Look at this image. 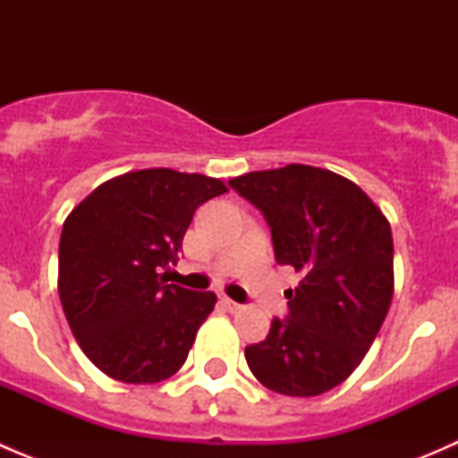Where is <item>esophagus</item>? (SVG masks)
<instances>
[{
	"instance_id": "obj_1",
	"label": "esophagus",
	"mask_w": 458,
	"mask_h": 458,
	"mask_svg": "<svg viewBox=\"0 0 458 458\" xmlns=\"http://www.w3.org/2000/svg\"><path fill=\"white\" fill-rule=\"evenodd\" d=\"M221 303H224V306L228 308L230 312H237V310H242V303L233 301V299H230V297H225V294H224V297H221Z\"/></svg>"
}]
</instances>
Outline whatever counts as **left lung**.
<instances>
[{
    "label": "left lung",
    "mask_w": 458,
    "mask_h": 458,
    "mask_svg": "<svg viewBox=\"0 0 458 458\" xmlns=\"http://www.w3.org/2000/svg\"><path fill=\"white\" fill-rule=\"evenodd\" d=\"M230 186L263 212L276 263L301 275L285 293L288 317L246 348L248 368L279 394H323L357 370L390 310V224L357 183L315 165L257 170Z\"/></svg>",
    "instance_id": "left-lung-1"
}]
</instances>
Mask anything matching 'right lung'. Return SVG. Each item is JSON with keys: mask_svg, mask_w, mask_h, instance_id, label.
I'll return each instance as SVG.
<instances>
[{"mask_svg": "<svg viewBox=\"0 0 458 458\" xmlns=\"http://www.w3.org/2000/svg\"><path fill=\"white\" fill-rule=\"evenodd\" d=\"M228 192L221 179L148 168L97 186L66 216L59 299L84 354L123 383H159L186 361L215 293L165 284L201 203Z\"/></svg>", "mask_w": 458, "mask_h": 458, "instance_id": "1", "label": "right lung"}]
</instances>
